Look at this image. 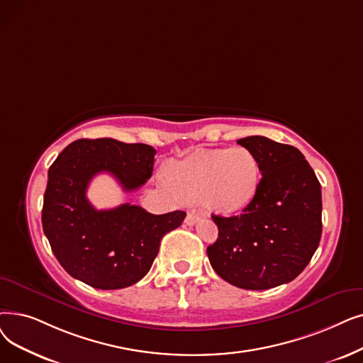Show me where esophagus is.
Wrapping results in <instances>:
<instances>
[{
    "instance_id": "34e87169",
    "label": "esophagus",
    "mask_w": 363,
    "mask_h": 363,
    "mask_svg": "<svg viewBox=\"0 0 363 363\" xmlns=\"http://www.w3.org/2000/svg\"><path fill=\"white\" fill-rule=\"evenodd\" d=\"M199 219H200V215H197L194 212H190L185 216V224L186 225H194Z\"/></svg>"
}]
</instances>
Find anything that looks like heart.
Wrapping results in <instances>:
<instances>
[{
    "instance_id": "1",
    "label": "heart",
    "mask_w": 363,
    "mask_h": 363,
    "mask_svg": "<svg viewBox=\"0 0 363 363\" xmlns=\"http://www.w3.org/2000/svg\"><path fill=\"white\" fill-rule=\"evenodd\" d=\"M167 177L185 201H200L213 212H238L255 199L261 170L257 157L245 147L201 150L173 162Z\"/></svg>"
}]
</instances>
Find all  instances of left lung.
<instances>
[{
	"mask_svg": "<svg viewBox=\"0 0 363 363\" xmlns=\"http://www.w3.org/2000/svg\"><path fill=\"white\" fill-rule=\"evenodd\" d=\"M238 144L257 157L261 181L240 215L218 216V239L208 247L212 269L231 285L262 291L294 280L322 235V188L303 152L265 136Z\"/></svg>",
	"mask_w": 363,
	"mask_h": 363,
	"instance_id": "obj_1",
	"label": "left lung"
}]
</instances>
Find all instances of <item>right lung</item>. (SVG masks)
Returning <instances> with one entry per match:
<instances>
[{
    "label": "right lung",
    "mask_w": 363,
    "mask_h": 363,
    "mask_svg": "<svg viewBox=\"0 0 363 363\" xmlns=\"http://www.w3.org/2000/svg\"><path fill=\"white\" fill-rule=\"evenodd\" d=\"M154 155L145 144L78 139L50 166L43 230L74 279L105 291L133 285L150 272L163 235L182 224V211L152 215L130 203L98 211L86 197L91 178L101 172L111 173L124 191L138 190L152 175Z\"/></svg>",
    "instance_id": "1"
}]
</instances>
